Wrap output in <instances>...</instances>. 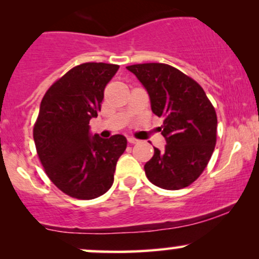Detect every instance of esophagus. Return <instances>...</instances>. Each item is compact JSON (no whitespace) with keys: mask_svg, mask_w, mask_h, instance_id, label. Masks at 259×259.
<instances>
[{"mask_svg":"<svg viewBox=\"0 0 259 259\" xmlns=\"http://www.w3.org/2000/svg\"><path fill=\"white\" fill-rule=\"evenodd\" d=\"M127 142H129V144L134 145V144H138L139 140H136V139H134V138H127Z\"/></svg>","mask_w":259,"mask_h":259,"instance_id":"esophagus-1","label":"esophagus"}]
</instances>
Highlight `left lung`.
Masks as SVG:
<instances>
[{
    "label": "left lung",
    "mask_w": 259,
    "mask_h": 259,
    "mask_svg": "<svg viewBox=\"0 0 259 259\" xmlns=\"http://www.w3.org/2000/svg\"><path fill=\"white\" fill-rule=\"evenodd\" d=\"M150 96L151 109L164 118L159 132L164 150L154 147L145 164L153 185L165 190L189 186L207 167L217 141V114L206 92L194 79L163 63L126 67Z\"/></svg>",
    "instance_id": "1"
}]
</instances>
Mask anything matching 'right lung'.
<instances>
[{"label":"right lung","instance_id":"1","mask_svg":"<svg viewBox=\"0 0 259 259\" xmlns=\"http://www.w3.org/2000/svg\"><path fill=\"white\" fill-rule=\"evenodd\" d=\"M119 65L84 63L74 67L45 94L34 126V141L47 177L64 194L92 200L106 194L126 138H100L90 119L101 111L103 91Z\"/></svg>","mask_w":259,"mask_h":259}]
</instances>
